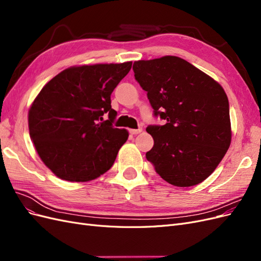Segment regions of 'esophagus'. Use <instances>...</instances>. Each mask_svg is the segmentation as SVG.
<instances>
[{"label":"esophagus","mask_w":261,"mask_h":261,"mask_svg":"<svg viewBox=\"0 0 261 261\" xmlns=\"http://www.w3.org/2000/svg\"><path fill=\"white\" fill-rule=\"evenodd\" d=\"M143 132V128H138V129H129V133L132 135H137V134H140Z\"/></svg>","instance_id":"obj_1"}]
</instances>
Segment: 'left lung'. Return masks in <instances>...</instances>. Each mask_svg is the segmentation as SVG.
Masks as SVG:
<instances>
[{
  "label": "left lung",
  "mask_w": 261,
  "mask_h": 261,
  "mask_svg": "<svg viewBox=\"0 0 261 261\" xmlns=\"http://www.w3.org/2000/svg\"><path fill=\"white\" fill-rule=\"evenodd\" d=\"M136 81L154 115L167 121L149 125L154 145L146 153L168 183L189 187L206 179L231 145L226 93L221 85L187 61L167 55L134 62Z\"/></svg>",
  "instance_id": "8db88e82"
}]
</instances>
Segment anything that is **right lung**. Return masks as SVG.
<instances>
[{
    "label": "right lung",
    "mask_w": 261,
    "mask_h": 261,
    "mask_svg": "<svg viewBox=\"0 0 261 261\" xmlns=\"http://www.w3.org/2000/svg\"><path fill=\"white\" fill-rule=\"evenodd\" d=\"M130 68L132 62L72 66L39 92L28 112L29 135L58 177L88 181L111 169L128 138L127 130L112 125L111 93Z\"/></svg>",
    "instance_id": "1"
}]
</instances>
